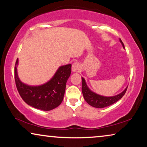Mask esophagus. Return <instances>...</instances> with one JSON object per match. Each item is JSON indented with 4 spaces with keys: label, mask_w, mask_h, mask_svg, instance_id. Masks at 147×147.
Here are the masks:
<instances>
[{
    "label": "esophagus",
    "mask_w": 147,
    "mask_h": 147,
    "mask_svg": "<svg viewBox=\"0 0 147 147\" xmlns=\"http://www.w3.org/2000/svg\"><path fill=\"white\" fill-rule=\"evenodd\" d=\"M80 68V63L78 62H74L73 64H72L71 66V69L72 71L74 72H77L79 69Z\"/></svg>",
    "instance_id": "esophagus-1"
}]
</instances>
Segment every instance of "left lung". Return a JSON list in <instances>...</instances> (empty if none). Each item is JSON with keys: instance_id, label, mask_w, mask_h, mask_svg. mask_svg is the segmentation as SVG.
<instances>
[{"instance_id": "left-lung-1", "label": "left lung", "mask_w": 147, "mask_h": 147, "mask_svg": "<svg viewBox=\"0 0 147 147\" xmlns=\"http://www.w3.org/2000/svg\"><path fill=\"white\" fill-rule=\"evenodd\" d=\"M119 40L121 44L123 45V48H125L124 44H123L122 40L121 39H119ZM82 93H83V95H84V99L89 105H90L93 107L103 108L105 107H108V106L116 103L117 101L122 98V97L125 95V93L126 92L127 89V88H126L123 92H121V93H119V94L117 95H115V96H112V97L102 96V95H98L97 94V93L93 92L92 91H91L90 89H89L88 86H87L84 78H82Z\"/></svg>"}]
</instances>
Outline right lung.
I'll return each mask as SVG.
<instances>
[{
  "mask_svg": "<svg viewBox=\"0 0 147 147\" xmlns=\"http://www.w3.org/2000/svg\"><path fill=\"white\" fill-rule=\"evenodd\" d=\"M18 60L14 67V80L17 90L28 105L43 111L54 109L60 105L65 93L66 82L71 74V64L59 67L53 78L42 86H30L23 84L17 74Z\"/></svg>",
  "mask_w": 147,
  "mask_h": 147,
  "instance_id": "1",
  "label": "right lung"
}]
</instances>
